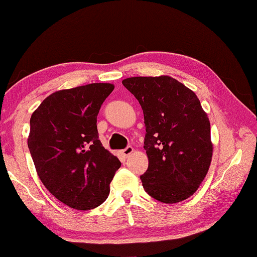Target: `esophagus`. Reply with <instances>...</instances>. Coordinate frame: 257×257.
Returning a JSON list of instances; mask_svg holds the SVG:
<instances>
[{
    "label": "esophagus",
    "mask_w": 257,
    "mask_h": 257,
    "mask_svg": "<svg viewBox=\"0 0 257 257\" xmlns=\"http://www.w3.org/2000/svg\"><path fill=\"white\" fill-rule=\"evenodd\" d=\"M133 152H134V149H133V147H132V146H128V147H125L124 150L121 151V154H122L123 158L127 159V158H129L130 155L133 154Z\"/></svg>",
    "instance_id": "34e87169"
}]
</instances>
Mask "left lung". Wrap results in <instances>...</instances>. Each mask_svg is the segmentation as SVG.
I'll list each match as a JSON object with an SVG mask.
<instances>
[{"label": "left lung", "mask_w": 257, "mask_h": 257, "mask_svg": "<svg viewBox=\"0 0 257 257\" xmlns=\"http://www.w3.org/2000/svg\"><path fill=\"white\" fill-rule=\"evenodd\" d=\"M123 86L144 112V149L149 168L141 176L158 201H185L198 189L210 168L211 124L193 90L169 76L132 77Z\"/></svg>", "instance_id": "left-lung-1"}]
</instances>
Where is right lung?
I'll list each match as a JSON object with an SVG mask.
<instances>
[{
  "mask_svg": "<svg viewBox=\"0 0 257 257\" xmlns=\"http://www.w3.org/2000/svg\"><path fill=\"white\" fill-rule=\"evenodd\" d=\"M114 86L95 82L47 96L30 118L28 147L47 190L69 207H97L120 161L102 146L97 114Z\"/></svg>",
  "mask_w": 257,
  "mask_h": 257,
  "instance_id": "obj_1",
  "label": "right lung"
}]
</instances>
